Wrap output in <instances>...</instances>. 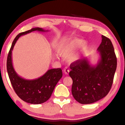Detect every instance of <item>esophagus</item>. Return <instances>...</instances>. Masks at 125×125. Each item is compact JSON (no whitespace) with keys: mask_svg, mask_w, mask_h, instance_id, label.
Listing matches in <instances>:
<instances>
[{"mask_svg":"<svg viewBox=\"0 0 125 125\" xmlns=\"http://www.w3.org/2000/svg\"><path fill=\"white\" fill-rule=\"evenodd\" d=\"M69 71H70V69L67 67H64V68L63 72H64V73L66 74H68L69 72Z\"/></svg>","mask_w":125,"mask_h":125,"instance_id":"esophagus-1","label":"esophagus"}]
</instances>
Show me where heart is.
Returning <instances> with one entry per match:
<instances>
[{
    "mask_svg": "<svg viewBox=\"0 0 125 125\" xmlns=\"http://www.w3.org/2000/svg\"><path fill=\"white\" fill-rule=\"evenodd\" d=\"M80 47L81 51L77 53L74 52ZM87 48V44L83 39L73 38L64 42L59 49V53L64 58H68L69 61L75 62L79 59L81 53L85 51Z\"/></svg>",
    "mask_w": 125,
    "mask_h": 125,
    "instance_id": "1",
    "label": "heart"
}]
</instances>
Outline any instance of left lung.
Returning a JSON list of instances; mask_svg holds the SVG:
<instances>
[{"mask_svg": "<svg viewBox=\"0 0 125 125\" xmlns=\"http://www.w3.org/2000/svg\"><path fill=\"white\" fill-rule=\"evenodd\" d=\"M97 48L100 59L96 65L87 58L79 59L70 65L72 79V94L81 104H90L104 98L109 92L117 66V59L112 42L102 36Z\"/></svg>", "mask_w": 125, "mask_h": 125, "instance_id": "1", "label": "left lung"}]
</instances>
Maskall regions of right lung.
Listing matches in <instances>:
<instances>
[{
  "mask_svg": "<svg viewBox=\"0 0 125 125\" xmlns=\"http://www.w3.org/2000/svg\"><path fill=\"white\" fill-rule=\"evenodd\" d=\"M33 31H48L42 28H34L21 33L16 36L12 44L7 59V71L14 90L21 100L31 104H41L45 102L51 96L56 84L62 77L61 68L48 70L38 79L28 80L19 76L13 66L12 52L14 46L22 35Z\"/></svg>",
  "mask_w": 125,
  "mask_h": 125,
  "instance_id": "obj_1",
  "label": "right lung"
}]
</instances>
